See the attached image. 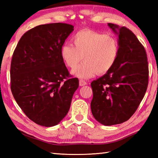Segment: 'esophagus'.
<instances>
[{"instance_id": "1", "label": "esophagus", "mask_w": 158, "mask_h": 158, "mask_svg": "<svg viewBox=\"0 0 158 158\" xmlns=\"http://www.w3.org/2000/svg\"><path fill=\"white\" fill-rule=\"evenodd\" d=\"M86 84H87V82L84 81V80H83V79L79 80V85H80V86H84V85H86Z\"/></svg>"}]
</instances>
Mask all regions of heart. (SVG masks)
<instances>
[{
  "instance_id": "b5f03b06",
  "label": "heart",
  "mask_w": 158,
  "mask_h": 158,
  "mask_svg": "<svg viewBox=\"0 0 158 158\" xmlns=\"http://www.w3.org/2000/svg\"><path fill=\"white\" fill-rule=\"evenodd\" d=\"M73 45L64 44L60 56L65 65L73 69L84 58V62L72 71L81 79H90L96 74L107 73L116 63L120 52L118 40L90 29H83L74 35Z\"/></svg>"
}]
</instances>
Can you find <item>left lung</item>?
Masks as SVG:
<instances>
[{
	"label": "left lung",
	"mask_w": 158,
	"mask_h": 158,
	"mask_svg": "<svg viewBox=\"0 0 158 158\" xmlns=\"http://www.w3.org/2000/svg\"><path fill=\"white\" fill-rule=\"evenodd\" d=\"M118 35L119 55L110 71L92 81L93 116L109 126L127 121L135 114L145 95L148 84L146 50L137 37L126 27L109 23Z\"/></svg>",
	"instance_id": "1"
}]
</instances>
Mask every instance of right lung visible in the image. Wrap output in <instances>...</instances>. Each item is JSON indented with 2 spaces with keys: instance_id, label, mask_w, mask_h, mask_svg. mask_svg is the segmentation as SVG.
Listing matches in <instances>:
<instances>
[{
  "instance_id": "add662e5",
  "label": "right lung",
  "mask_w": 158,
  "mask_h": 158,
  "mask_svg": "<svg viewBox=\"0 0 158 158\" xmlns=\"http://www.w3.org/2000/svg\"><path fill=\"white\" fill-rule=\"evenodd\" d=\"M73 30V25L63 23L37 26L23 35L13 53L12 95L23 113L42 126L62 121L79 87V79L69 75L60 56Z\"/></svg>"
}]
</instances>
